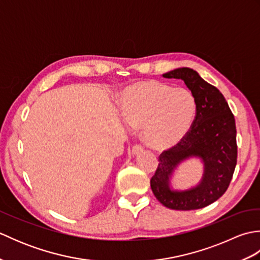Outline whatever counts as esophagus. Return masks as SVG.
<instances>
[{
  "instance_id": "esophagus-1",
  "label": "esophagus",
  "mask_w": 260,
  "mask_h": 260,
  "mask_svg": "<svg viewBox=\"0 0 260 260\" xmlns=\"http://www.w3.org/2000/svg\"><path fill=\"white\" fill-rule=\"evenodd\" d=\"M143 150H144V146L141 145V144H135L133 146V148H132V152H133V154H137V153L142 152Z\"/></svg>"
}]
</instances>
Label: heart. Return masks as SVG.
<instances>
[{
	"label": "heart",
	"instance_id": "b5f03b06",
	"mask_svg": "<svg viewBox=\"0 0 260 260\" xmlns=\"http://www.w3.org/2000/svg\"><path fill=\"white\" fill-rule=\"evenodd\" d=\"M119 103L126 123L134 128L143 127L146 143L157 150L179 144L189 133L197 113L190 90L156 80L127 86Z\"/></svg>",
	"mask_w": 260,
	"mask_h": 260
}]
</instances>
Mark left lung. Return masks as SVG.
Returning <instances> with one entry per match:
<instances>
[{"label":"left lung","instance_id":"obj_1","mask_svg":"<svg viewBox=\"0 0 260 260\" xmlns=\"http://www.w3.org/2000/svg\"><path fill=\"white\" fill-rule=\"evenodd\" d=\"M182 79L196 98L197 113L189 133L179 144L163 151L151 179V187L163 206L196 210L217 201L227 191L237 164V131L234 114L221 92L203 80L196 70L179 68L163 75ZM200 157L205 163L202 183L187 191H172L169 176L183 159Z\"/></svg>","mask_w":260,"mask_h":260}]
</instances>
